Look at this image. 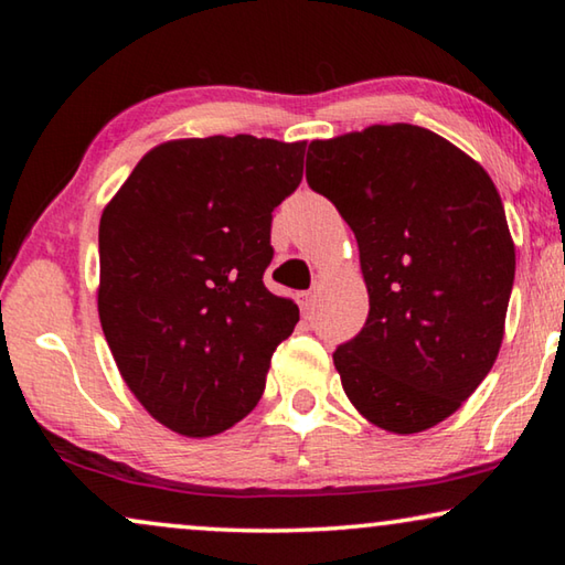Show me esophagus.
<instances>
[{
	"instance_id": "34e87169",
	"label": "esophagus",
	"mask_w": 565,
	"mask_h": 565,
	"mask_svg": "<svg viewBox=\"0 0 565 565\" xmlns=\"http://www.w3.org/2000/svg\"><path fill=\"white\" fill-rule=\"evenodd\" d=\"M317 299H319V284L313 286V289H309V291L296 294V301H299V306H301V311H303V313H309V311L317 309Z\"/></svg>"
}]
</instances>
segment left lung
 I'll list each match as a JSON object with an SVG mask.
<instances>
[{
	"instance_id": "left-lung-1",
	"label": "left lung",
	"mask_w": 565,
	"mask_h": 565,
	"mask_svg": "<svg viewBox=\"0 0 565 565\" xmlns=\"http://www.w3.org/2000/svg\"><path fill=\"white\" fill-rule=\"evenodd\" d=\"M306 181L359 244L369 319L333 351L359 414L391 434L441 424L489 376L515 246L486 169L414 124L317 139Z\"/></svg>"
}]
</instances>
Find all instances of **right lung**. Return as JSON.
<instances>
[{"instance_id": "1", "label": "right lung", "mask_w": 565, "mask_h": 565, "mask_svg": "<svg viewBox=\"0 0 565 565\" xmlns=\"http://www.w3.org/2000/svg\"><path fill=\"white\" fill-rule=\"evenodd\" d=\"M303 151L252 134L164 141L104 206L102 331L124 384L171 431L204 438L242 420L299 321L264 271Z\"/></svg>"}]
</instances>
